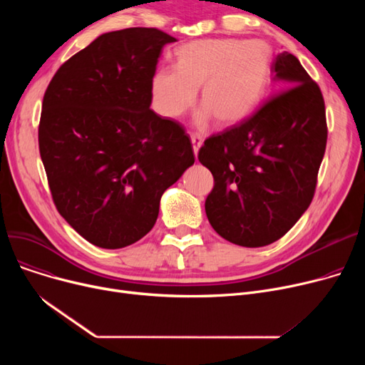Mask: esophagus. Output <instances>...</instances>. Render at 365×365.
Masks as SVG:
<instances>
[{"label":"esophagus","mask_w":365,"mask_h":365,"mask_svg":"<svg viewBox=\"0 0 365 365\" xmlns=\"http://www.w3.org/2000/svg\"><path fill=\"white\" fill-rule=\"evenodd\" d=\"M190 142H192L194 152H195V155H197L200 148H201V145H202V136H200L198 133H192V134H190Z\"/></svg>","instance_id":"1"}]
</instances>
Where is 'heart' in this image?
I'll return each instance as SVG.
<instances>
[{"label": "heart", "mask_w": 365, "mask_h": 365, "mask_svg": "<svg viewBox=\"0 0 365 365\" xmlns=\"http://www.w3.org/2000/svg\"><path fill=\"white\" fill-rule=\"evenodd\" d=\"M175 69H158L152 78V101L165 118L176 120L194 105L200 91L197 121L210 115L219 125H232L253 112L266 88L271 48L263 41L197 40L175 53Z\"/></svg>", "instance_id": "b5f03b06"}]
</instances>
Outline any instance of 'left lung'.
Listing matches in <instances>:
<instances>
[{
    "label": "left lung",
    "instance_id": "left-lung-1",
    "mask_svg": "<svg viewBox=\"0 0 365 365\" xmlns=\"http://www.w3.org/2000/svg\"><path fill=\"white\" fill-rule=\"evenodd\" d=\"M271 75L281 90L252 117L210 136L198 153L215 178L208 222L242 247L272 244L302 217L327 145L322 93L297 57L279 53Z\"/></svg>",
    "mask_w": 365,
    "mask_h": 365
}]
</instances>
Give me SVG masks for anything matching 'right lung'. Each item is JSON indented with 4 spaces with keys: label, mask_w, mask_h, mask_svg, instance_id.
<instances>
[{
    "label": "right lung",
    "mask_w": 365,
    "mask_h": 365,
    "mask_svg": "<svg viewBox=\"0 0 365 365\" xmlns=\"http://www.w3.org/2000/svg\"><path fill=\"white\" fill-rule=\"evenodd\" d=\"M155 28L103 34L50 81L38 128L54 205L88 242L115 250L153 227L164 190L195 163L183 127L150 109L165 44Z\"/></svg>",
    "instance_id": "add662e5"
}]
</instances>
